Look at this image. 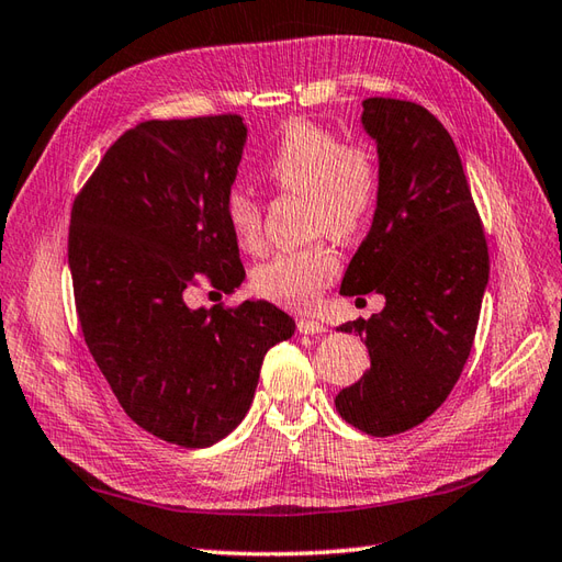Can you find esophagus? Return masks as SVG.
<instances>
[{
  "instance_id": "1",
  "label": "esophagus",
  "mask_w": 562,
  "mask_h": 562,
  "mask_svg": "<svg viewBox=\"0 0 562 562\" xmlns=\"http://www.w3.org/2000/svg\"><path fill=\"white\" fill-rule=\"evenodd\" d=\"M297 331H303V335H323V331H327V327L323 323H317V319L301 317L297 319Z\"/></svg>"
}]
</instances>
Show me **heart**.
I'll use <instances>...</instances> for the list:
<instances>
[{"label": "heart", "mask_w": 562, "mask_h": 562, "mask_svg": "<svg viewBox=\"0 0 562 562\" xmlns=\"http://www.w3.org/2000/svg\"><path fill=\"white\" fill-rule=\"evenodd\" d=\"M265 175L281 191L305 193L315 233L339 239L359 235L381 196L378 159L361 143H341L337 133L311 121H291L267 157ZM225 223L245 251L265 247V221L255 193L233 187L225 196ZM339 259L327 245L281 251L255 271V291L269 301L311 311L319 293L335 281Z\"/></svg>", "instance_id": "heart-1"}]
</instances>
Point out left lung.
<instances>
[{"label":"left lung","mask_w":562,"mask_h":562,"mask_svg":"<svg viewBox=\"0 0 562 562\" xmlns=\"http://www.w3.org/2000/svg\"><path fill=\"white\" fill-rule=\"evenodd\" d=\"M381 196L371 231L341 279V295L381 293L385 307L339 331H359L371 369L335 400L341 419L391 437L437 409L471 357L490 279L483 223L449 131L400 99H366Z\"/></svg>","instance_id":"8db88e82"}]
</instances>
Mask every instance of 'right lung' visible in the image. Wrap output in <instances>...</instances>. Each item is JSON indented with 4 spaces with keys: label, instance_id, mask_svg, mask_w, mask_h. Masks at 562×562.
I'll use <instances>...</instances> for the list:
<instances>
[{
    "label": "right lung",
    "instance_id": "right-lung-1",
    "mask_svg": "<svg viewBox=\"0 0 562 562\" xmlns=\"http://www.w3.org/2000/svg\"><path fill=\"white\" fill-rule=\"evenodd\" d=\"M245 143L233 113L145 121L109 147L72 205L67 259L91 357L135 425L187 449L245 419L265 353L295 331L267 301L187 305L203 277L225 293L245 281L225 223Z\"/></svg>",
    "mask_w": 562,
    "mask_h": 562
}]
</instances>
